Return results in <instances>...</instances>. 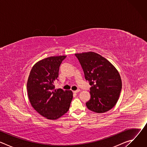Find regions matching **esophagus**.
<instances>
[{"label":"esophagus","instance_id":"esophagus-1","mask_svg":"<svg viewBox=\"0 0 147 147\" xmlns=\"http://www.w3.org/2000/svg\"><path fill=\"white\" fill-rule=\"evenodd\" d=\"M80 91V90H76V91H73V93L77 94V93H78V92Z\"/></svg>","mask_w":147,"mask_h":147}]
</instances>
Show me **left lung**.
Instances as JSON below:
<instances>
[{
    "label": "left lung",
    "mask_w": 147,
    "mask_h": 147,
    "mask_svg": "<svg viewBox=\"0 0 147 147\" xmlns=\"http://www.w3.org/2000/svg\"><path fill=\"white\" fill-rule=\"evenodd\" d=\"M85 78L88 81L90 99L86 103L88 109L104 113L115 107L121 92L122 83L116 69L105 58L92 52L76 53Z\"/></svg>",
    "instance_id": "obj_1"
}]
</instances>
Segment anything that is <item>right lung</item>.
<instances>
[{
  "label": "right lung",
  "instance_id": "1",
  "mask_svg": "<svg viewBox=\"0 0 147 147\" xmlns=\"http://www.w3.org/2000/svg\"><path fill=\"white\" fill-rule=\"evenodd\" d=\"M66 57L51 56L39 61L32 67L28 77L27 88L30 102L38 113L48 119L56 120L65 115L73 99L71 91L55 90L53 84Z\"/></svg>",
  "mask_w": 147,
  "mask_h": 147
}]
</instances>
